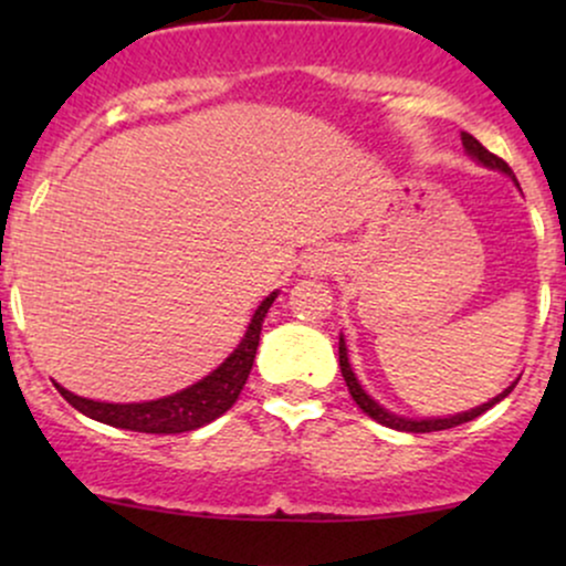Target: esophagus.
<instances>
[{"label": "esophagus", "instance_id": "34e87169", "mask_svg": "<svg viewBox=\"0 0 566 566\" xmlns=\"http://www.w3.org/2000/svg\"><path fill=\"white\" fill-rule=\"evenodd\" d=\"M335 265V255L329 247H316V250H311L308 255H305V263H303V271L311 276H322L327 274V271H333Z\"/></svg>", "mask_w": 566, "mask_h": 566}]
</instances>
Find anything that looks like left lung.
Returning <instances> with one entry per match:
<instances>
[{
    "label": "left lung",
    "mask_w": 566,
    "mask_h": 566,
    "mask_svg": "<svg viewBox=\"0 0 566 566\" xmlns=\"http://www.w3.org/2000/svg\"><path fill=\"white\" fill-rule=\"evenodd\" d=\"M460 140H463L465 154H469V157L476 161V165L486 167V170H497V172L509 175L513 184H516V175H513L511 167L505 165V161L500 159V157H495V154L486 151L482 143L473 138V135L460 133ZM337 354H340L343 380H346L348 394L354 396V401H356V405H359L361 412L369 415V418H373V420H378L380 426L396 428V431H407V433H431V431H444V428H454V426H460V423H469V420L479 418V415L486 412V409H490V407H495L497 401H503L505 396L513 391V386H516V382H511V386L505 388L503 394H497L495 399L484 401V405H479V407H473V409H465V412L447 415V418H407V415H396V412H391V409H386V407L380 405V401H375L373 396H369L365 388H361V382H359V378H356L354 367H350V361H348V346H346V337H343V335H340V346H337Z\"/></svg>",
    "instance_id": "obj_1"
}]
</instances>
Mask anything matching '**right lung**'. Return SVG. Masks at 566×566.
<instances>
[{"label": "right lung", "instance_id": "right-lung-1", "mask_svg": "<svg viewBox=\"0 0 566 566\" xmlns=\"http://www.w3.org/2000/svg\"><path fill=\"white\" fill-rule=\"evenodd\" d=\"M276 295L279 290L271 292L269 297H263V303L258 305L250 324H247L244 337L239 340V346L226 356L223 365H218L210 375H205L199 382L184 388V391L161 396V399L154 401L114 405V401L84 399V396L71 394L69 388L61 386V382H55V388L71 407L80 409L87 418L97 420V423L125 428V431L138 433L197 431V428L212 423L220 415L229 412L233 401L242 394L244 382L250 378L252 361H255L258 343H261L263 319L265 314H269L271 303L276 301Z\"/></svg>", "mask_w": 566, "mask_h": 566}]
</instances>
